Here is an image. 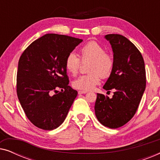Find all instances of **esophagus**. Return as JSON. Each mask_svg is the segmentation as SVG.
<instances>
[{
  "mask_svg": "<svg viewBox=\"0 0 160 160\" xmlns=\"http://www.w3.org/2000/svg\"><path fill=\"white\" fill-rule=\"evenodd\" d=\"M78 92V94H79V95H81V94H86V93H87V91H83V90H79Z\"/></svg>",
  "mask_w": 160,
  "mask_h": 160,
  "instance_id": "obj_1",
  "label": "esophagus"
}]
</instances>
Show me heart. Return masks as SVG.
<instances>
[{"label":"heart","instance_id":"obj_1","mask_svg":"<svg viewBox=\"0 0 160 160\" xmlns=\"http://www.w3.org/2000/svg\"><path fill=\"white\" fill-rule=\"evenodd\" d=\"M83 61L91 60L89 71L92 73L80 76L73 82V86L83 91H89L99 84L102 77L110 76L113 70V61L110 54L105 52L104 48L95 41H90L81 48ZM81 60L78 57L71 52L65 59V67L69 73L75 76L79 70Z\"/></svg>","mask_w":160,"mask_h":160}]
</instances>
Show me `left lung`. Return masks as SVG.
I'll use <instances>...</instances> for the list:
<instances>
[{"label": "left lung", "instance_id": "8db88e82", "mask_svg": "<svg viewBox=\"0 0 160 160\" xmlns=\"http://www.w3.org/2000/svg\"><path fill=\"white\" fill-rule=\"evenodd\" d=\"M113 53V67L102 88L113 89L111 98L97 94L95 111L102 125L111 129L123 126L133 117L146 89V70L143 57L125 37L108 34Z\"/></svg>", "mask_w": 160, "mask_h": 160}]
</instances>
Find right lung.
Instances as JSON below:
<instances>
[{
  "mask_svg": "<svg viewBox=\"0 0 160 160\" xmlns=\"http://www.w3.org/2000/svg\"><path fill=\"white\" fill-rule=\"evenodd\" d=\"M82 41L46 34L33 41L19 58L17 96L28 119L37 128L54 130L66 118L78 92L68 86L65 59Z\"/></svg>",
  "mask_w": 160,
  "mask_h": 160,
  "instance_id": "obj_1",
  "label": "right lung"
}]
</instances>
